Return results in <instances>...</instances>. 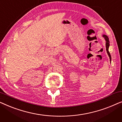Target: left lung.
Returning <instances> with one entry per match:
<instances>
[{
  "label": "left lung",
  "mask_w": 122,
  "mask_h": 122,
  "mask_svg": "<svg viewBox=\"0 0 122 122\" xmlns=\"http://www.w3.org/2000/svg\"><path fill=\"white\" fill-rule=\"evenodd\" d=\"M103 36L105 40L106 41V51L107 52L108 56H109V59H110V61H111V54H110V53L109 51H108V49H109V38L106 35H103Z\"/></svg>",
  "instance_id": "8db88e82"
}]
</instances>
